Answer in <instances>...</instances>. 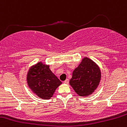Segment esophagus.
<instances>
[{"instance_id": "esophagus-1", "label": "esophagus", "mask_w": 127, "mask_h": 127, "mask_svg": "<svg viewBox=\"0 0 127 127\" xmlns=\"http://www.w3.org/2000/svg\"><path fill=\"white\" fill-rule=\"evenodd\" d=\"M68 83H69V79H66V80H65L64 81V83H65V84H68Z\"/></svg>"}]
</instances>
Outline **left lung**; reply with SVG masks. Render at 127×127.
I'll use <instances>...</instances> for the list:
<instances>
[{
    "instance_id": "obj_1",
    "label": "left lung",
    "mask_w": 127,
    "mask_h": 127,
    "mask_svg": "<svg viewBox=\"0 0 127 127\" xmlns=\"http://www.w3.org/2000/svg\"><path fill=\"white\" fill-rule=\"evenodd\" d=\"M101 79L100 68L94 61L85 57L73 71L70 84L79 96L92 94L97 88Z\"/></svg>"
}]
</instances>
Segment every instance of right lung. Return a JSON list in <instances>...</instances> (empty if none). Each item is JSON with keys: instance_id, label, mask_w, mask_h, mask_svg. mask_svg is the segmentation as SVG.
<instances>
[{"instance_id": "obj_1", "label": "right lung", "mask_w": 127, "mask_h": 127, "mask_svg": "<svg viewBox=\"0 0 127 127\" xmlns=\"http://www.w3.org/2000/svg\"><path fill=\"white\" fill-rule=\"evenodd\" d=\"M29 87L37 96L50 99L62 82L49 69V65L40 62L29 70L27 76Z\"/></svg>"}]
</instances>
